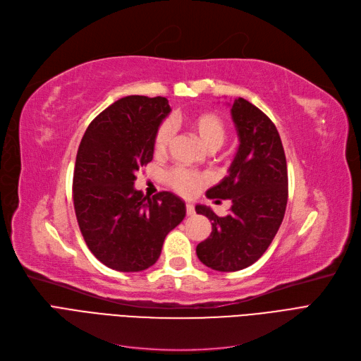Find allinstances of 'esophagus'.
<instances>
[{
  "mask_svg": "<svg viewBox=\"0 0 361 361\" xmlns=\"http://www.w3.org/2000/svg\"><path fill=\"white\" fill-rule=\"evenodd\" d=\"M195 214V210H194V206L191 204V203H186V215L188 216H191V215H194Z\"/></svg>",
  "mask_w": 361,
  "mask_h": 361,
  "instance_id": "esophagus-1",
  "label": "esophagus"
}]
</instances>
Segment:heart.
<instances>
[{
    "label": "heart",
    "mask_w": 361,
    "mask_h": 361,
    "mask_svg": "<svg viewBox=\"0 0 361 361\" xmlns=\"http://www.w3.org/2000/svg\"><path fill=\"white\" fill-rule=\"evenodd\" d=\"M186 122L197 140L209 152L218 151L227 139V123L214 111H197V114L190 115ZM173 134L175 131L169 121L159 123L154 135V154L157 157L166 155L173 140ZM206 176L202 173L185 169H173L167 175V183L182 195H192L206 183Z\"/></svg>",
    "instance_id": "obj_1"
}]
</instances>
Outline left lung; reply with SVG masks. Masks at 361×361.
Wrapping results in <instances>:
<instances>
[{
    "mask_svg": "<svg viewBox=\"0 0 361 361\" xmlns=\"http://www.w3.org/2000/svg\"><path fill=\"white\" fill-rule=\"evenodd\" d=\"M239 149L228 175L212 186L209 198L231 200L218 216L197 204L195 212L212 221V233L197 245L202 263L218 271H238L254 264L275 238L288 200V171L279 133L267 115L245 98L231 106Z\"/></svg>",
    "mask_w": 361,
    "mask_h": 361,
    "instance_id": "1",
    "label": "left lung"
}]
</instances>
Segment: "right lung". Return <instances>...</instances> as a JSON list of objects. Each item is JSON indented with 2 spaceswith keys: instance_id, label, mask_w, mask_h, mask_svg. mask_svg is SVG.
Segmentation results:
<instances>
[{
  "instance_id": "add662e5",
  "label": "right lung",
  "mask_w": 361,
  "mask_h": 361,
  "mask_svg": "<svg viewBox=\"0 0 361 361\" xmlns=\"http://www.w3.org/2000/svg\"><path fill=\"white\" fill-rule=\"evenodd\" d=\"M170 110L164 97H123L90 123L79 145L74 212L90 251L114 270L154 266L166 235L185 218L178 195L147 197L134 188L135 173L152 161L155 131Z\"/></svg>"
}]
</instances>
